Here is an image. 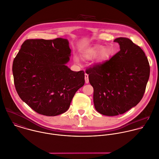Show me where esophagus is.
Instances as JSON below:
<instances>
[{"instance_id": "esophagus-1", "label": "esophagus", "mask_w": 159, "mask_h": 159, "mask_svg": "<svg viewBox=\"0 0 159 159\" xmlns=\"http://www.w3.org/2000/svg\"><path fill=\"white\" fill-rule=\"evenodd\" d=\"M85 83L86 84H88L89 82V75L87 74H85Z\"/></svg>"}]
</instances>
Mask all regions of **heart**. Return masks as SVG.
<instances>
[{"mask_svg":"<svg viewBox=\"0 0 159 159\" xmlns=\"http://www.w3.org/2000/svg\"><path fill=\"white\" fill-rule=\"evenodd\" d=\"M97 54V56L96 61L98 63H102L107 59L110 55V51L106 48H103L101 45H95L93 47L85 50L84 52V55L87 58H92Z\"/></svg>","mask_w":159,"mask_h":159,"instance_id":"obj_1","label":"heart"}]
</instances>
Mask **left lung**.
Returning <instances> with one entry per match:
<instances>
[{
    "label": "left lung",
    "mask_w": 159,
    "mask_h": 159,
    "mask_svg": "<svg viewBox=\"0 0 159 159\" xmlns=\"http://www.w3.org/2000/svg\"><path fill=\"white\" fill-rule=\"evenodd\" d=\"M120 51L110 59L86 70L93 88L96 110L106 116L121 115L136 106L143 97L150 66L143 50L127 38L114 40Z\"/></svg>",
    "instance_id": "obj_1"
}]
</instances>
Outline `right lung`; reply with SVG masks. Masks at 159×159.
<instances>
[{
  "mask_svg": "<svg viewBox=\"0 0 159 159\" xmlns=\"http://www.w3.org/2000/svg\"><path fill=\"white\" fill-rule=\"evenodd\" d=\"M70 52L68 40L61 38L22 44L13 62L14 84L20 98L36 113L48 116L65 113L84 85V70L66 66Z\"/></svg>",
  "mask_w": 159,
  "mask_h": 159,
  "instance_id": "obj_1",
  "label": "right lung"
}]
</instances>
